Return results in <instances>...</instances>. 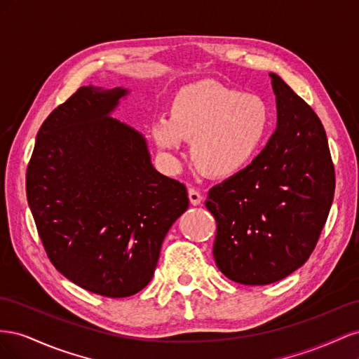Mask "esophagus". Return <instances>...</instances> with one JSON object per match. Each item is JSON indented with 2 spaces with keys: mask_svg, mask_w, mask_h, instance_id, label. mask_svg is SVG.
Segmentation results:
<instances>
[{
  "mask_svg": "<svg viewBox=\"0 0 359 359\" xmlns=\"http://www.w3.org/2000/svg\"><path fill=\"white\" fill-rule=\"evenodd\" d=\"M189 199H190V203L191 205H201V202H202V194L196 190V189H189Z\"/></svg>",
  "mask_w": 359,
  "mask_h": 359,
  "instance_id": "esophagus-1",
  "label": "esophagus"
}]
</instances>
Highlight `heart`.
<instances>
[{
    "instance_id": "obj_1",
    "label": "heart",
    "mask_w": 359,
    "mask_h": 359,
    "mask_svg": "<svg viewBox=\"0 0 359 359\" xmlns=\"http://www.w3.org/2000/svg\"><path fill=\"white\" fill-rule=\"evenodd\" d=\"M273 115L264 97L240 93L215 81H199L173 95L169 118L151 126V137L166 156L190 142L193 165L223 180L243 172L262 151Z\"/></svg>"
}]
</instances>
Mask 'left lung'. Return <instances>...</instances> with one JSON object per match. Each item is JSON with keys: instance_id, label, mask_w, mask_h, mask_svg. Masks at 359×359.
I'll use <instances>...</instances> for the list:
<instances>
[{"instance_id": "obj_1", "label": "left lung", "mask_w": 359, "mask_h": 359, "mask_svg": "<svg viewBox=\"0 0 359 359\" xmlns=\"http://www.w3.org/2000/svg\"><path fill=\"white\" fill-rule=\"evenodd\" d=\"M269 76L276 132L252 165L214 186L205 202L217 222V266L248 286L276 283L307 262L335 189L319 116L280 76Z\"/></svg>"}]
</instances>
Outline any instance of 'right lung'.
<instances>
[{"label": "right lung", "instance_id": "right-lung-1", "mask_svg": "<svg viewBox=\"0 0 359 359\" xmlns=\"http://www.w3.org/2000/svg\"><path fill=\"white\" fill-rule=\"evenodd\" d=\"M128 90L81 86L41 124L27 198L52 265L107 298L142 290L187 189L157 172L145 137L111 112Z\"/></svg>", "mask_w": 359, "mask_h": 359}]
</instances>
